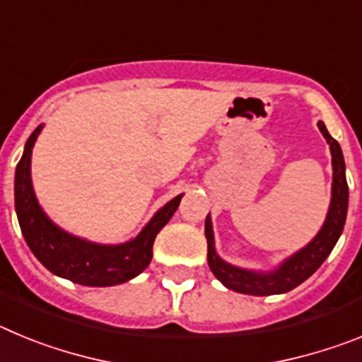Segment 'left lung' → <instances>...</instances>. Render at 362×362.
I'll return each instance as SVG.
<instances>
[{
    "instance_id": "1",
    "label": "left lung",
    "mask_w": 362,
    "mask_h": 362,
    "mask_svg": "<svg viewBox=\"0 0 362 362\" xmlns=\"http://www.w3.org/2000/svg\"><path fill=\"white\" fill-rule=\"evenodd\" d=\"M319 130L325 136L326 143L330 145L332 152V168H334V183H332V201L330 209L326 214V221L319 233L305 248H300L293 255H290L284 263L274 272H254L245 268L233 267L217 255L214 246V230L210 214L204 221V235L209 243V267L214 276L225 284L226 288L248 296H274V293H286L299 286L303 281L308 279L313 272L317 270L325 259L334 250L335 243L341 238L344 228L348 212V183L344 174V158L343 150L334 137L328 134L325 123L319 121Z\"/></svg>"
}]
</instances>
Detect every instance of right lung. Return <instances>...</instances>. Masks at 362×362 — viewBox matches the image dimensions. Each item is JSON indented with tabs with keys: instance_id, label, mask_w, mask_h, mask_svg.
I'll list each match as a JSON object with an SVG mask.
<instances>
[{
	"instance_id": "obj_1",
	"label": "right lung",
	"mask_w": 362,
	"mask_h": 362,
	"mask_svg": "<svg viewBox=\"0 0 362 362\" xmlns=\"http://www.w3.org/2000/svg\"><path fill=\"white\" fill-rule=\"evenodd\" d=\"M41 129L43 124H40L25 143L14 179L16 214L32 254L47 270L83 286H114L139 276L152 261L156 235L174 216L183 194L159 209L139 235L123 245H98L76 238L47 217L32 188V146Z\"/></svg>"
}]
</instances>
